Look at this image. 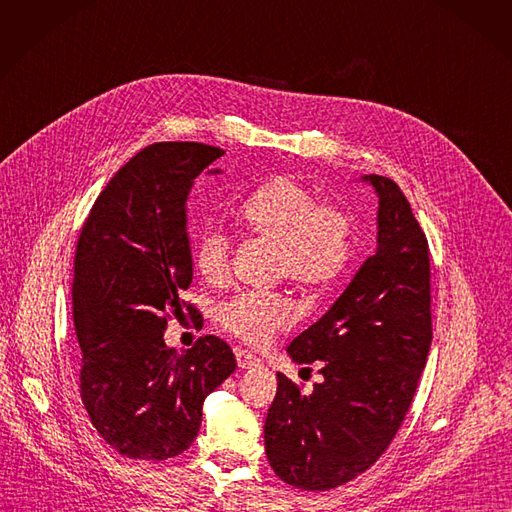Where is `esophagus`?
I'll return each instance as SVG.
<instances>
[{"mask_svg":"<svg viewBox=\"0 0 512 512\" xmlns=\"http://www.w3.org/2000/svg\"><path fill=\"white\" fill-rule=\"evenodd\" d=\"M236 362H238V368H257L259 364H261V360L255 356V354H251L249 350H238L236 352Z\"/></svg>","mask_w":512,"mask_h":512,"instance_id":"esophagus-1","label":"esophagus"}]
</instances>
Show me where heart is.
I'll list each match as a JSON object with an SVG mask.
<instances>
[{
  "mask_svg": "<svg viewBox=\"0 0 512 512\" xmlns=\"http://www.w3.org/2000/svg\"><path fill=\"white\" fill-rule=\"evenodd\" d=\"M236 220L249 234L274 243L276 274L304 290L331 286L352 257V218L294 177H276L255 189L236 210ZM230 241L218 228L203 230L191 251L197 276L222 286L230 274ZM216 319L234 337L263 346L276 331L294 323L292 302L278 292H241L224 300Z\"/></svg>",
  "mask_w": 512,
  "mask_h": 512,
  "instance_id": "b5f03b06",
  "label": "heart"
}]
</instances>
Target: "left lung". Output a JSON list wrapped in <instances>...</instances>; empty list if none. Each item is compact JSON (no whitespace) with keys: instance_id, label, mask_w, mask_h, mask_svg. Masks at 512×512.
I'll use <instances>...</instances> for the list:
<instances>
[{"instance_id":"1","label":"left lung","mask_w":512,"mask_h":512,"mask_svg":"<svg viewBox=\"0 0 512 512\" xmlns=\"http://www.w3.org/2000/svg\"><path fill=\"white\" fill-rule=\"evenodd\" d=\"M379 197L377 253L331 309L292 339L298 364H321L323 383L300 393L278 372L265 453L300 490L342 486L377 461L410 410L432 342L428 241L395 181L364 175Z\"/></svg>"}]
</instances>
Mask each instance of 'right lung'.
<instances>
[{"label": "right lung", "mask_w": 512, "mask_h": 512, "mask_svg": "<svg viewBox=\"0 0 512 512\" xmlns=\"http://www.w3.org/2000/svg\"><path fill=\"white\" fill-rule=\"evenodd\" d=\"M224 150L158 142L135 154L96 197L74 259L80 395L96 432L129 459L187 451L206 397L236 368L216 335L183 354L166 348L170 315H195L187 197ZM220 173V170H210Z\"/></svg>", "instance_id": "1"}]
</instances>
